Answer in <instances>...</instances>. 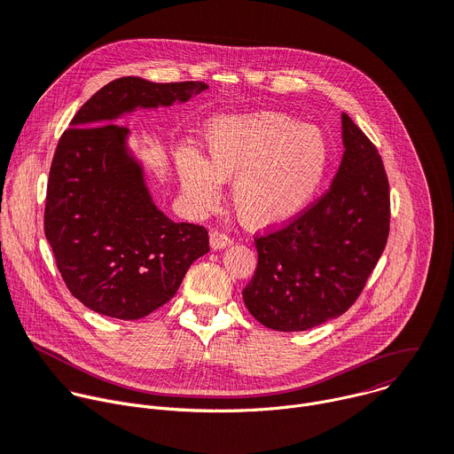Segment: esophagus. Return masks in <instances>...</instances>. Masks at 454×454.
Masks as SVG:
<instances>
[{
    "label": "esophagus",
    "mask_w": 454,
    "mask_h": 454,
    "mask_svg": "<svg viewBox=\"0 0 454 454\" xmlns=\"http://www.w3.org/2000/svg\"><path fill=\"white\" fill-rule=\"evenodd\" d=\"M233 240L226 235V233H223V231H219V230H214L212 233H210V246H212V249H223V247H226V246H230Z\"/></svg>",
    "instance_id": "1"
}]
</instances>
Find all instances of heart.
<instances>
[{"label":"heart","instance_id":"b5f03b06","mask_svg":"<svg viewBox=\"0 0 454 454\" xmlns=\"http://www.w3.org/2000/svg\"><path fill=\"white\" fill-rule=\"evenodd\" d=\"M205 158L183 149L177 177L188 205L212 210L221 181L231 179V207L249 230H275L296 219L314 200L329 168V145L319 129L280 113L212 120Z\"/></svg>","mask_w":454,"mask_h":454}]
</instances>
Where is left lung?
I'll return each mask as SVG.
<instances>
[{"label":"left lung","instance_id":"left-lung-1","mask_svg":"<svg viewBox=\"0 0 454 454\" xmlns=\"http://www.w3.org/2000/svg\"><path fill=\"white\" fill-rule=\"evenodd\" d=\"M345 153L331 188L277 231L256 237L242 291L256 321L298 333L341 316L361 294L390 231V186L375 145L341 114Z\"/></svg>","mask_w":454,"mask_h":454}]
</instances>
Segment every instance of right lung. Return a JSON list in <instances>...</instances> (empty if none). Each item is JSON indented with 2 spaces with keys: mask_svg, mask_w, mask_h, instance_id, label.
<instances>
[{
  "mask_svg": "<svg viewBox=\"0 0 454 454\" xmlns=\"http://www.w3.org/2000/svg\"><path fill=\"white\" fill-rule=\"evenodd\" d=\"M205 82L158 84L121 77L98 90L62 133L50 167L44 235L57 270L88 309L140 319L179 289L193 261L210 251L200 224L174 223L153 201L144 168L114 123L138 107L186 102Z\"/></svg>",
  "mask_w": 454,
  "mask_h": 454,
  "instance_id": "obj_1",
  "label": "right lung"
}]
</instances>
